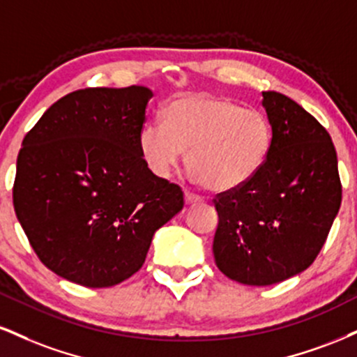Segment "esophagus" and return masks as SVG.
<instances>
[{
	"label": "esophagus",
	"instance_id": "esophagus-1",
	"mask_svg": "<svg viewBox=\"0 0 357 357\" xmlns=\"http://www.w3.org/2000/svg\"><path fill=\"white\" fill-rule=\"evenodd\" d=\"M184 201H186V204H201L203 203V197L195 195V192L191 191H186L184 192Z\"/></svg>",
	"mask_w": 357,
	"mask_h": 357
}]
</instances>
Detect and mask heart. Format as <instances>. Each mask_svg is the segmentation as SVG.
Here are the masks:
<instances>
[{
	"instance_id": "b5f03b06",
	"label": "heart",
	"mask_w": 357,
	"mask_h": 357,
	"mask_svg": "<svg viewBox=\"0 0 357 357\" xmlns=\"http://www.w3.org/2000/svg\"><path fill=\"white\" fill-rule=\"evenodd\" d=\"M274 139L271 119L259 109L214 94H179L162 109V124L139 132V151L149 169L166 178L186 165L206 190L229 192L263 169Z\"/></svg>"
}]
</instances>
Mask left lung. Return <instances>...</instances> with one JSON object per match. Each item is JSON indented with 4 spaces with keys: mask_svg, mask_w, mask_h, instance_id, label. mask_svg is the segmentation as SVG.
Returning a JSON list of instances; mask_svg holds the SVG:
<instances>
[{
    "mask_svg": "<svg viewBox=\"0 0 357 357\" xmlns=\"http://www.w3.org/2000/svg\"><path fill=\"white\" fill-rule=\"evenodd\" d=\"M274 139L263 169L213 199L220 271L248 286H269L314 263L339 211L342 186L329 132L298 102L263 93Z\"/></svg>",
    "mask_w": 357,
    "mask_h": 357,
    "instance_id": "1",
    "label": "left lung"
}]
</instances>
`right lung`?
Returning a JSON list of instances; mask_svg holds the SVG:
<instances>
[{
  "label": "right lung",
  "instance_id": "1",
  "mask_svg": "<svg viewBox=\"0 0 357 357\" xmlns=\"http://www.w3.org/2000/svg\"><path fill=\"white\" fill-rule=\"evenodd\" d=\"M151 96L144 86L78 89L24 136L15 213L41 263L68 281L131 278L156 229L183 209L181 188L153 174L139 151Z\"/></svg>",
  "mask_w": 357,
  "mask_h": 357
}]
</instances>
